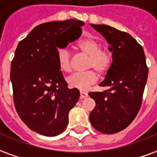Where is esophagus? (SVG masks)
<instances>
[{"label": "esophagus", "instance_id": "34e87169", "mask_svg": "<svg viewBox=\"0 0 157 157\" xmlns=\"http://www.w3.org/2000/svg\"><path fill=\"white\" fill-rule=\"evenodd\" d=\"M88 97V94L84 92H80V99H85Z\"/></svg>", "mask_w": 157, "mask_h": 157}]
</instances>
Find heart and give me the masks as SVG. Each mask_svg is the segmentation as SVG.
I'll return each mask as SVG.
<instances>
[{"label": "heart", "instance_id": "b5f03b06", "mask_svg": "<svg viewBox=\"0 0 157 157\" xmlns=\"http://www.w3.org/2000/svg\"><path fill=\"white\" fill-rule=\"evenodd\" d=\"M78 48L83 54L88 57L87 68L94 69L98 74H102L108 70L111 64V52L107 49L100 48V44L92 37L83 38L78 43ZM58 59L59 67L63 72L68 73L71 70V54L67 49H59L58 52ZM97 74L94 71H87L85 73H78L67 78L68 86L86 91L95 83Z\"/></svg>", "mask_w": 157, "mask_h": 157}]
</instances>
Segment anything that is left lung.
Returning <instances> with one entry per match:
<instances>
[{
	"label": "left lung",
	"mask_w": 157,
	"mask_h": 157,
	"mask_svg": "<svg viewBox=\"0 0 157 157\" xmlns=\"http://www.w3.org/2000/svg\"><path fill=\"white\" fill-rule=\"evenodd\" d=\"M91 27L109 44L113 61L99 84L107 90L89 94L96 103L90 121L101 133H117L133 121L140 108L148 77L146 56L142 47L129 33L108 25Z\"/></svg>",
	"instance_id": "left-lung-1"
}]
</instances>
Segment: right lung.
Returning a JSON list of instances; mask_svg holds the SVG:
<instances>
[{
    "label": "right lung",
    "instance_id": "1",
    "mask_svg": "<svg viewBox=\"0 0 157 157\" xmlns=\"http://www.w3.org/2000/svg\"><path fill=\"white\" fill-rule=\"evenodd\" d=\"M83 25L77 20L42 23L15 51L11 67L15 107L21 121L36 133L46 136L62 133L68 124V113L79 99L78 90L67 88L58 65V49L78 39Z\"/></svg>",
    "mask_w": 157,
    "mask_h": 157
}]
</instances>
